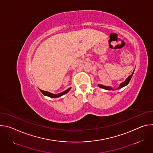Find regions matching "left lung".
Listing matches in <instances>:
<instances>
[{
  "label": "left lung",
  "instance_id": "obj_1",
  "mask_svg": "<svg viewBox=\"0 0 153 153\" xmlns=\"http://www.w3.org/2000/svg\"><path fill=\"white\" fill-rule=\"evenodd\" d=\"M132 75H133V73H132L131 75H129V76L126 78V79L124 82H123L122 83L120 84V85L119 88H118L117 89H120V88H123V87L126 86L127 84L129 83V81L131 80V78H132ZM98 86L100 88H103V89H106V90H114V89H113L111 87L105 86H103V85H101V84H98Z\"/></svg>",
  "mask_w": 153,
  "mask_h": 153
}]
</instances>
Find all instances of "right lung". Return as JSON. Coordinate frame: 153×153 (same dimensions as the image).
<instances>
[{
  "label": "right lung",
  "mask_w": 153,
  "mask_h": 153,
  "mask_svg": "<svg viewBox=\"0 0 153 153\" xmlns=\"http://www.w3.org/2000/svg\"><path fill=\"white\" fill-rule=\"evenodd\" d=\"M70 89H71V88L67 89L66 91H64V92H61V93H60V94H51V93H50V92H48L44 91H42V90H41V89H39V90H40V91L42 93V94H44V95L48 96V97H52V98H57V97H61V96H62V95H64V94H67L68 92H69V91H70Z\"/></svg>",
  "instance_id": "add662e5"
}]
</instances>
